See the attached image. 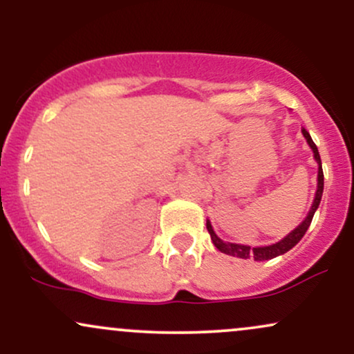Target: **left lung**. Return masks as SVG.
Wrapping results in <instances>:
<instances>
[{"label":"left lung","instance_id":"obj_1","mask_svg":"<svg viewBox=\"0 0 354 354\" xmlns=\"http://www.w3.org/2000/svg\"><path fill=\"white\" fill-rule=\"evenodd\" d=\"M303 135L306 138L308 145L311 146L313 153H315V160L318 161L319 168H318V189H316V196H315V201H313V206L310 209V213H308V216L304 218V221L301 225L298 226V228L291 231L290 234H288L286 238H283L281 241H278L276 245H270V246H259V248H250V246H245V245H236V243H225L223 239H219L216 236V233L213 231V226H211L209 221H206V228L209 231V236L213 239L214 246L218 248L221 253H226L230 256H236V258H243V259H248L251 256V258H254L256 261H265V259H271V258H276V256L286 253V251H290L291 248L295 245H298V241L304 236V233H306V230L310 228L311 221H313V216H315V211L316 208L319 206V201H321V196H323V186H324V176H323V168H321V158H319V153H318V148H316L315 141L311 140L310 133L306 131V129H303Z\"/></svg>","mask_w":354,"mask_h":354}]
</instances>
